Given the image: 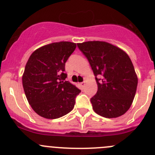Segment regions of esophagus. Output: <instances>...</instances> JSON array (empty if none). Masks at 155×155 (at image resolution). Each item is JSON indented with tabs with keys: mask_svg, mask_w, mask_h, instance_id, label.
<instances>
[{
	"mask_svg": "<svg viewBox=\"0 0 155 155\" xmlns=\"http://www.w3.org/2000/svg\"><path fill=\"white\" fill-rule=\"evenodd\" d=\"M85 82H81V83H80V86L82 87H85Z\"/></svg>",
	"mask_w": 155,
	"mask_h": 155,
	"instance_id": "34e87169",
	"label": "esophagus"
}]
</instances>
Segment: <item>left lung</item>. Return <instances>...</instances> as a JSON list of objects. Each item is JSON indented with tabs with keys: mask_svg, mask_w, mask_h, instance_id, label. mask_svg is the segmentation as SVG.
<instances>
[{
	"mask_svg": "<svg viewBox=\"0 0 155 155\" xmlns=\"http://www.w3.org/2000/svg\"><path fill=\"white\" fill-rule=\"evenodd\" d=\"M95 76L97 91L91 98L94 111L104 118H117L130 109L138 78L128 54L104 41L77 43Z\"/></svg>",
	"mask_w": 155,
	"mask_h": 155,
	"instance_id": "obj_1",
	"label": "left lung"
}]
</instances>
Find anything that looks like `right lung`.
I'll use <instances>...</instances> for the list:
<instances>
[{
  "mask_svg": "<svg viewBox=\"0 0 155 155\" xmlns=\"http://www.w3.org/2000/svg\"><path fill=\"white\" fill-rule=\"evenodd\" d=\"M76 44L62 41L36 49L30 56L22 76L28 101L41 117L54 119L73 109L75 98L81 92L76 85L65 81V63Z\"/></svg>",
  "mask_w": 155,
  "mask_h": 155,
  "instance_id": "1",
  "label": "right lung"
}]
</instances>
